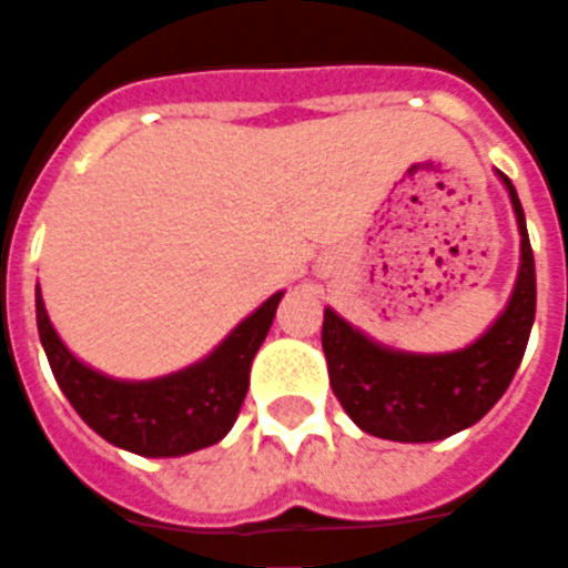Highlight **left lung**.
<instances>
[{
  "label": "left lung",
  "instance_id": "8db88e82",
  "mask_svg": "<svg viewBox=\"0 0 568 568\" xmlns=\"http://www.w3.org/2000/svg\"><path fill=\"white\" fill-rule=\"evenodd\" d=\"M520 230V270L506 310L477 342L450 353H408L373 342L331 307L324 310L322 347L331 387L365 434L394 443H436L471 428L515 379L535 324L537 278L520 197L506 174Z\"/></svg>",
  "mask_w": 568,
  "mask_h": 568
}]
</instances>
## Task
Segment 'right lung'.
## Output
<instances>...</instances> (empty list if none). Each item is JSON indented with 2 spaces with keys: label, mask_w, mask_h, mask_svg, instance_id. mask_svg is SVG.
Instances as JSON below:
<instances>
[{
  "label": "right lung",
  "mask_w": 568,
  "mask_h": 568,
  "mask_svg": "<svg viewBox=\"0 0 568 568\" xmlns=\"http://www.w3.org/2000/svg\"><path fill=\"white\" fill-rule=\"evenodd\" d=\"M281 295H270L252 316L195 365L145 382L111 379L82 365L53 331L37 287V327L53 379L82 423L105 443L140 457H183L221 443L235 425L250 390L252 358L264 344Z\"/></svg>",
  "instance_id": "1"
}]
</instances>
